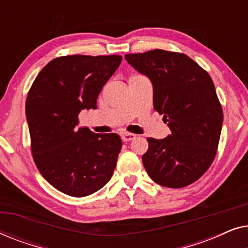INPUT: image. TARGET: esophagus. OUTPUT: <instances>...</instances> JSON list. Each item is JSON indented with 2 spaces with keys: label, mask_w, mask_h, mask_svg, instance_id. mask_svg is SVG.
<instances>
[{
  "label": "esophagus",
  "mask_w": 248,
  "mask_h": 248,
  "mask_svg": "<svg viewBox=\"0 0 248 248\" xmlns=\"http://www.w3.org/2000/svg\"><path fill=\"white\" fill-rule=\"evenodd\" d=\"M137 138V135L133 134V133H123L122 134V140H123L124 142H127V141H132L134 140V139Z\"/></svg>",
  "instance_id": "34e87169"
}]
</instances>
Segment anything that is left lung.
I'll return each mask as SVG.
<instances>
[{"label": "left lung", "mask_w": 248, "mask_h": 248, "mask_svg": "<svg viewBox=\"0 0 248 248\" xmlns=\"http://www.w3.org/2000/svg\"><path fill=\"white\" fill-rule=\"evenodd\" d=\"M125 60L154 86V108L171 134L148 138L142 155L152 181L185 187L201 177L216 157L223 114L209 73L182 53L162 49L126 54Z\"/></svg>", "instance_id": "left-lung-1"}]
</instances>
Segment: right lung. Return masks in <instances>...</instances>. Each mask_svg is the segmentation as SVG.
I'll use <instances>...</instances> for the list:
<instances>
[{
  "instance_id": "obj_1",
  "label": "right lung",
  "mask_w": 248,
  "mask_h": 248,
  "mask_svg": "<svg viewBox=\"0 0 248 248\" xmlns=\"http://www.w3.org/2000/svg\"><path fill=\"white\" fill-rule=\"evenodd\" d=\"M120 55L56 57L40 71L26 100L33 161L60 192L82 198L99 191L116 167L122 140L116 133L77 128L80 111L96 109Z\"/></svg>"
}]
</instances>
